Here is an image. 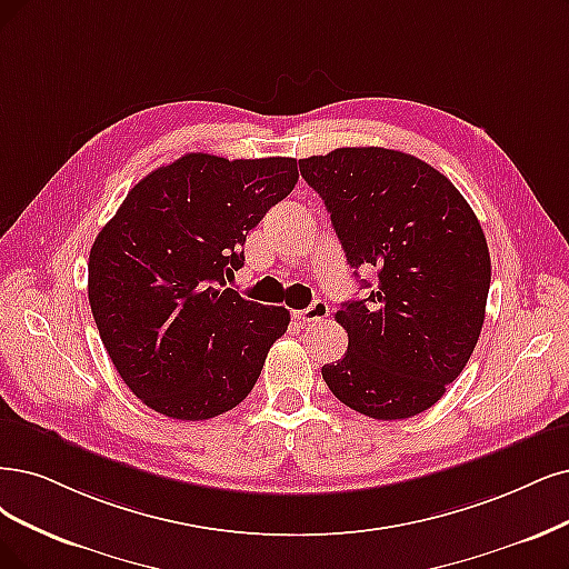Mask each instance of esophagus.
<instances>
[{
    "label": "esophagus",
    "instance_id": "34e87169",
    "mask_svg": "<svg viewBox=\"0 0 569 569\" xmlns=\"http://www.w3.org/2000/svg\"><path fill=\"white\" fill-rule=\"evenodd\" d=\"M292 317H296L302 323H317V321H323V319L330 317V307L323 300H313L307 309L292 311Z\"/></svg>",
    "mask_w": 569,
    "mask_h": 569
}]
</instances>
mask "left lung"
Instances as JSON below:
<instances>
[{"instance_id":"obj_1","label":"left lung","mask_w":569,"mask_h":569,"mask_svg":"<svg viewBox=\"0 0 569 569\" xmlns=\"http://www.w3.org/2000/svg\"><path fill=\"white\" fill-rule=\"evenodd\" d=\"M300 173L323 199L347 262L377 269L370 296L335 313L349 347L321 368L328 389L385 422L429 410L486 321L490 252L476 213L433 166L385 147L300 159Z\"/></svg>"}]
</instances>
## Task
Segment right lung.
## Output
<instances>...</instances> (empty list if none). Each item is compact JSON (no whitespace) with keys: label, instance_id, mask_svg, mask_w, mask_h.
<instances>
[{"label":"right lung","instance_id":"obj_1","mask_svg":"<svg viewBox=\"0 0 569 569\" xmlns=\"http://www.w3.org/2000/svg\"><path fill=\"white\" fill-rule=\"evenodd\" d=\"M298 159L203 152L144 176L100 229L89 302L110 359L140 401L199 422L237 408L290 323L227 288L246 234L296 187Z\"/></svg>","mask_w":569,"mask_h":569}]
</instances>
